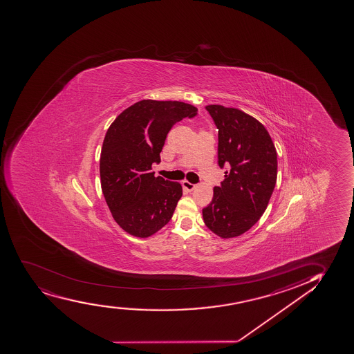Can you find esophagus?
<instances>
[{"mask_svg":"<svg viewBox=\"0 0 354 354\" xmlns=\"http://www.w3.org/2000/svg\"><path fill=\"white\" fill-rule=\"evenodd\" d=\"M182 185H183L184 189L187 190V192H192V190L196 187V184L190 183V182H187V180H184Z\"/></svg>","mask_w":354,"mask_h":354,"instance_id":"obj_1","label":"esophagus"}]
</instances>
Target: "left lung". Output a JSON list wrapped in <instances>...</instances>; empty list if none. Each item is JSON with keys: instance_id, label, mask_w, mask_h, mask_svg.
Returning <instances> with one entry per match:
<instances>
[{"instance_id": "8db88e82", "label": "left lung", "mask_w": 354, "mask_h": 354, "mask_svg": "<svg viewBox=\"0 0 354 354\" xmlns=\"http://www.w3.org/2000/svg\"><path fill=\"white\" fill-rule=\"evenodd\" d=\"M218 129L221 187L203 209L204 223L222 239L242 235L260 220L277 184V155L268 131L243 111L207 105Z\"/></svg>"}]
</instances>
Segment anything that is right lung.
Masks as SVG:
<instances>
[{
	"mask_svg": "<svg viewBox=\"0 0 354 354\" xmlns=\"http://www.w3.org/2000/svg\"><path fill=\"white\" fill-rule=\"evenodd\" d=\"M196 114L190 104L147 99L122 111L106 132L100 155L102 194L114 221L130 235H153L174 215L182 185L155 177L152 164L160 162L176 122Z\"/></svg>",
	"mask_w": 354,
	"mask_h": 354,
	"instance_id": "obj_1",
	"label": "right lung"
}]
</instances>
